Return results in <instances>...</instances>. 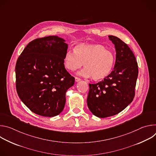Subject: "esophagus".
Wrapping results in <instances>:
<instances>
[{
    "mask_svg": "<svg viewBox=\"0 0 156 156\" xmlns=\"http://www.w3.org/2000/svg\"><path fill=\"white\" fill-rule=\"evenodd\" d=\"M75 81H76V82H79V81H81V79L79 78H78V77H75Z\"/></svg>",
    "mask_w": 156,
    "mask_h": 156,
    "instance_id": "34e87169",
    "label": "esophagus"
}]
</instances>
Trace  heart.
<instances>
[{
  "instance_id": "1",
  "label": "heart",
  "mask_w": 156,
  "mask_h": 156,
  "mask_svg": "<svg viewBox=\"0 0 156 156\" xmlns=\"http://www.w3.org/2000/svg\"><path fill=\"white\" fill-rule=\"evenodd\" d=\"M115 62L114 52L101 44H80L74 48V52H66L63 60L65 67L70 71L84 69L78 73L85 78L95 81L102 80L112 71Z\"/></svg>"
}]
</instances>
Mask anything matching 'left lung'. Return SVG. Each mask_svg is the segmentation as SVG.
<instances>
[{
    "label": "left lung",
    "mask_w": 156,
    "mask_h": 156,
    "mask_svg": "<svg viewBox=\"0 0 156 156\" xmlns=\"http://www.w3.org/2000/svg\"><path fill=\"white\" fill-rule=\"evenodd\" d=\"M108 38L116 51L114 69L102 81L89 84L87 98L89 109L99 118L119 114L133 101L138 75V63L127 44L114 36Z\"/></svg>",
    "instance_id": "obj_1"
}]
</instances>
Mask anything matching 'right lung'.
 Returning a JSON list of instances; mask_svg holds the SVG:
<instances>
[{"label":"right lung","instance_id":"add662e5","mask_svg":"<svg viewBox=\"0 0 156 156\" xmlns=\"http://www.w3.org/2000/svg\"><path fill=\"white\" fill-rule=\"evenodd\" d=\"M57 36L31 41L17 59L16 89L21 101L33 112L54 117L63 110L66 91L75 78L66 71L63 60L68 44Z\"/></svg>","mask_w":156,"mask_h":156}]
</instances>
